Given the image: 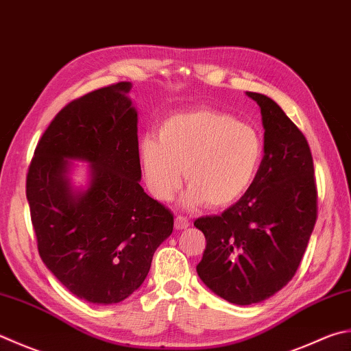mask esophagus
<instances>
[{"instance_id":"34e87169","label":"esophagus","mask_w":351,"mask_h":351,"mask_svg":"<svg viewBox=\"0 0 351 351\" xmlns=\"http://www.w3.org/2000/svg\"><path fill=\"white\" fill-rule=\"evenodd\" d=\"M174 226H176V229H178V230L186 229V228L189 226V220H188L186 217H183V215H177L176 220H174Z\"/></svg>"}]
</instances>
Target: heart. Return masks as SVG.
I'll return each instance as SVG.
<instances>
[{
    "label": "heart",
    "mask_w": 351,
    "mask_h": 351,
    "mask_svg": "<svg viewBox=\"0 0 351 351\" xmlns=\"http://www.w3.org/2000/svg\"><path fill=\"white\" fill-rule=\"evenodd\" d=\"M263 158V141L247 122L210 108L171 114L158 125L157 137L138 143L145 184L158 202H168L182 186L189 188L183 206L208 203L224 208L241 198L254 183Z\"/></svg>",
    "instance_id": "heart-1"
}]
</instances>
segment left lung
<instances>
[{"instance_id":"1","label":"left lung","mask_w":351,"mask_h":351,"mask_svg":"<svg viewBox=\"0 0 351 351\" xmlns=\"http://www.w3.org/2000/svg\"><path fill=\"white\" fill-rule=\"evenodd\" d=\"M260 105L264 157L254 183L221 215L200 217L206 238L200 280L220 298L249 306L270 298L293 278L318 217L313 157L307 138L272 99Z\"/></svg>"}]
</instances>
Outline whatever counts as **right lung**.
I'll return each instance as SVG.
<instances>
[{
	"label": "right lung",
	"instance_id": "add662e5",
	"mask_svg": "<svg viewBox=\"0 0 351 351\" xmlns=\"http://www.w3.org/2000/svg\"><path fill=\"white\" fill-rule=\"evenodd\" d=\"M117 82L65 105L36 145L25 180L38 252L73 295L116 304L141 287L174 217L138 184L137 111ZM76 158L91 162L90 186L66 177Z\"/></svg>",
	"mask_w": 351,
	"mask_h": 351
}]
</instances>
